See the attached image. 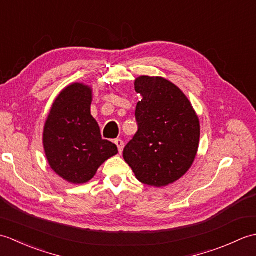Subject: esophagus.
I'll use <instances>...</instances> for the list:
<instances>
[{
  "label": "esophagus",
  "instance_id": "esophagus-1",
  "mask_svg": "<svg viewBox=\"0 0 256 256\" xmlns=\"http://www.w3.org/2000/svg\"><path fill=\"white\" fill-rule=\"evenodd\" d=\"M114 143H116V145L118 146V150L120 153L123 150V148H124V142L121 140V138H116V140H114Z\"/></svg>",
  "mask_w": 256,
  "mask_h": 256
}]
</instances>
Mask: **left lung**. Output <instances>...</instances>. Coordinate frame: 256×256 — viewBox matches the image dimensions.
Here are the masks:
<instances>
[{
	"label": "left lung",
	"mask_w": 256,
	"mask_h": 256,
	"mask_svg": "<svg viewBox=\"0 0 256 256\" xmlns=\"http://www.w3.org/2000/svg\"><path fill=\"white\" fill-rule=\"evenodd\" d=\"M142 96L135 110L138 132L123 157L140 182L162 187L178 180L198 150V116L180 89L164 78L143 76L135 81Z\"/></svg>",
	"instance_id": "1"
}]
</instances>
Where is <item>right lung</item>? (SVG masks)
I'll return each instance as SVG.
<instances>
[{
  "instance_id": "add662e5",
  "label": "right lung",
  "mask_w": 256,
  "mask_h": 256,
  "mask_svg": "<svg viewBox=\"0 0 256 256\" xmlns=\"http://www.w3.org/2000/svg\"><path fill=\"white\" fill-rule=\"evenodd\" d=\"M91 89L81 84L58 96L44 128V148L50 165L72 184H84L103 162L118 154L116 144L101 136L90 112Z\"/></svg>"
}]
</instances>
